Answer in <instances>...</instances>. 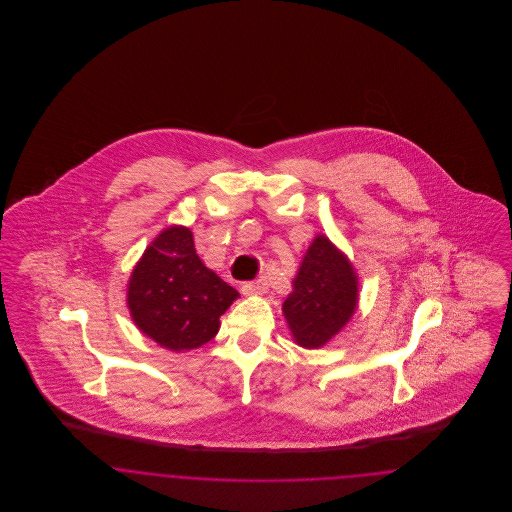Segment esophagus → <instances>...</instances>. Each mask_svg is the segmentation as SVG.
<instances>
[{
	"label": "esophagus",
	"mask_w": 512,
	"mask_h": 512,
	"mask_svg": "<svg viewBox=\"0 0 512 512\" xmlns=\"http://www.w3.org/2000/svg\"><path fill=\"white\" fill-rule=\"evenodd\" d=\"M268 284L267 278H257V280H249L242 286V293L244 295H255V293L267 292Z\"/></svg>",
	"instance_id": "esophagus-1"
}]
</instances>
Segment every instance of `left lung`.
Listing matches in <instances>:
<instances>
[{
	"instance_id": "8db88e82",
	"label": "left lung",
	"mask_w": 512,
	"mask_h": 512,
	"mask_svg": "<svg viewBox=\"0 0 512 512\" xmlns=\"http://www.w3.org/2000/svg\"><path fill=\"white\" fill-rule=\"evenodd\" d=\"M355 305L353 268L328 238L317 236L293 280V292L284 301L293 338L307 349L322 347L345 326Z\"/></svg>"
}]
</instances>
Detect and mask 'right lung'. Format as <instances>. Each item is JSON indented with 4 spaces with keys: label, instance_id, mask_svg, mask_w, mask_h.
<instances>
[{
    "label": "right lung",
    "instance_id": "add662e5",
    "mask_svg": "<svg viewBox=\"0 0 512 512\" xmlns=\"http://www.w3.org/2000/svg\"><path fill=\"white\" fill-rule=\"evenodd\" d=\"M240 293L205 267L188 228L172 226L149 245L130 276L128 307L138 328L172 351L213 340Z\"/></svg>",
    "mask_w": 512,
    "mask_h": 512
}]
</instances>
